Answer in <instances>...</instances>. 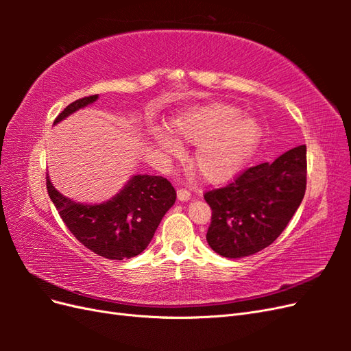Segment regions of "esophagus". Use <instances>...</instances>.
<instances>
[{"instance_id": "esophagus-1", "label": "esophagus", "mask_w": 351, "mask_h": 351, "mask_svg": "<svg viewBox=\"0 0 351 351\" xmlns=\"http://www.w3.org/2000/svg\"><path fill=\"white\" fill-rule=\"evenodd\" d=\"M177 197H178L180 202H187L190 197H192V193H190L187 189H178L177 190Z\"/></svg>"}]
</instances>
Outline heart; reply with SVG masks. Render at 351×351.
<instances>
[{"label":"heart","instance_id":"obj_1","mask_svg":"<svg viewBox=\"0 0 351 351\" xmlns=\"http://www.w3.org/2000/svg\"><path fill=\"white\" fill-rule=\"evenodd\" d=\"M171 132L180 142L196 146L192 164L209 183H222L236 176L253 155L261 127L250 117L227 104L190 108L171 120ZM155 143L168 155L180 156L182 146L164 129H154Z\"/></svg>","mask_w":351,"mask_h":351}]
</instances>
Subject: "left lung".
Listing matches in <instances>:
<instances>
[{
  "instance_id": "8db88e82",
  "label": "left lung",
  "mask_w": 351,
  "mask_h": 351,
  "mask_svg": "<svg viewBox=\"0 0 351 351\" xmlns=\"http://www.w3.org/2000/svg\"><path fill=\"white\" fill-rule=\"evenodd\" d=\"M306 146L274 162L246 168L224 187L204 196L212 209L206 232L212 250L230 259L250 256L280 237L306 192Z\"/></svg>"
}]
</instances>
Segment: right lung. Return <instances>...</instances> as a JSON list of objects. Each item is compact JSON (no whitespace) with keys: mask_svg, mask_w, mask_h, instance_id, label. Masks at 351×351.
Listing matches in <instances>:
<instances>
[{"mask_svg":"<svg viewBox=\"0 0 351 351\" xmlns=\"http://www.w3.org/2000/svg\"><path fill=\"white\" fill-rule=\"evenodd\" d=\"M98 99L90 95L71 102L54 124ZM48 195L71 234L84 247L111 261L130 259L151 243L165 212L177 193L167 178L139 174L121 192L101 205H82L58 193L47 176Z\"/></svg>","mask_w":351,"mask_h":351,"instance_id":"1","label":"right lung"}]
</instances>
